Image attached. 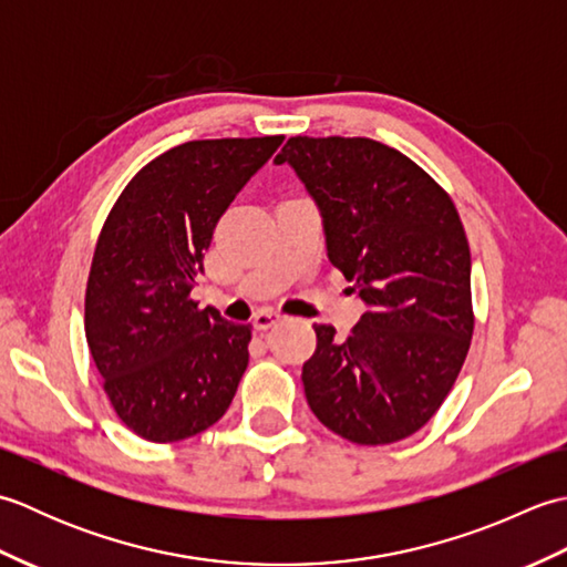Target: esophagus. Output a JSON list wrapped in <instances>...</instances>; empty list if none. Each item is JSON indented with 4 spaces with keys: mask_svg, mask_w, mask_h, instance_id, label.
I'll list each match as a JSON object with an SVG mask.
<instances>
[{
    "mask_svg": "<svg viewBox=\"0 0 567 567\" xmlns=\"http://www.w3.org/2000/svg\"><path fill=\"white\" fill-rule=\"evenodd\" d=\"M280 319H282V317L277 315V311H272V309H262V311H258L256 319H252V327H256L258 331H265V329H270L272 323H277Z\"/></svg>",
    "mask_w": 567,
    "mask_h": 567,
    "instance_id": "obj_1",
    "label": "esophagus"
}]
</instances>
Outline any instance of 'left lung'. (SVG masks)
I'll return each mask as SVG.
<instances>
[{
    "label": "left lung",
    "mask_w": 567,
    "mask_h": 567,
    "mask_svg": "<svg viewBox=\"0 0 567 567\" xmlns=\"http://www.w3.org/2000/svg\"><path fill=\"white\" fill-rule=\"evenodd\" d=\"M321 214L327 256L365 315L348 339L315 323L305 394L323 426L360 445L412 436L439 412L473 339L470 248L451 197L372 138L295 136L275 158Z\"/></svg>",
    "instance_id": "1"
}]
</instances>
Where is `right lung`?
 Instances as JSON below:
<instances>
[{"mask_svg":"<svg viewBox=\"0 0 567 567\" xmlns=\"http://www.w3.org/2000/svg\"><path fill=\"white\" fill-rule=\"evenodd\" d=\"M285 136L189 141L151 161L106 216L84 333L124 424L153 443L216 424L248 368V323L189 299L216 221Z\"/></svg>","mask_w":567,"mask_h":567,"instance_id":"obj_1","label":"right lung"}]
</instances>
